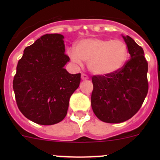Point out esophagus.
Segmentation results:
<instances>
[{
  "label": "esophagus",
  "instance_id": "34e87169",
  "mask_svg": "<svg viewBox=\"0 0 160 160\" xmlns=\"http://www.w3.org/2000/svg\"><path fill=\"white\" fill-rule=\"evenodd\" d=\"M81 79L83 80H88V75H86V74H84V73H83L81 75Z\"/></svg>",
  "mask_w": 160,
  "mask_h": 160
}]
</instances>
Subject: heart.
I'll use <instances>...</instances> for the list:
<instances>
[{"mask_svg": "<svg viewBox=\"0 0 160 160\" xmlns=\"http://www.w3.org/2000/svg\"><path fill=\"white\" fill-rule=\"evenodd\" d=\"M72 62L79 66L88 62V69L97 76H109L118 72L128 57L126 43L122 39L89 38L77 43L75 50L68 52Z\"/></svg>", "mask_w": 160, "mask_h": 160, "instance_id": "heart-1", "label": "heart"}]
</instances>
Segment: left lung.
Masks as SVG:
<instances>
[{"instance_id": "1", "label": "left lung", "mask_w": 160, "mask_h": 160, "mask_svg": "<svg viewBox=\"0 0 160 160\" xmlns=\"http://www.w3.org/2000/svg\"><path fill=\"white\" fill-rule=\"evenodd\" d=\"M122 37L131 59L115 73L92 77V109L100 120L107 123L130 119L140 109L149 90L148 62L142 48L128 35Z\"/></svg>"}]
</instances>
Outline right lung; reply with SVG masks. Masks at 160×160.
Returning a JSON list of instances; mask_svg holds the SVG:
<instances>
[{"label": "right lung", "mask_w": 160, "mask_h": 160, "mask_svg": "<svg viewBox=\"0 0 160 160\" xmlns=\"http://www.w3.org/2000/svg\"><path fill=\"white\" fill-rule=\"evenodd\" d=\"M64 36L46 34L24 50L13 80L18 108L38 125H51L63 120L71 95L79 88L80 73L70 74L64 66Z\"/></svg>", "instance_id": "right-lung-1"}]
</instances>
